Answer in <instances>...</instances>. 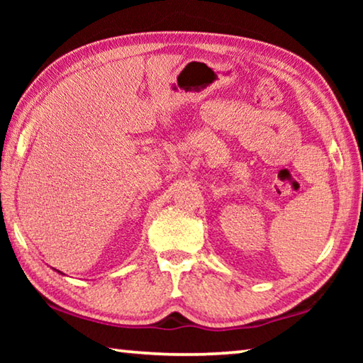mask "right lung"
Wrapping results in <instances>:
<instances>
[{
	"label": "right lung",
	"instance_id": "right-lung-1",
	"mask_svg": "<svg viewBox=\"0 0 363 363\" xmlns=\"http://www.w3.org/2000/svg\"><path fill=\"white\" fill-rule=\"evenodd\" d=\"M57 272H59V270H57Z\"/></svg>",
	"mask_w": 363,
	"mask_h": 363
}]
</instances>
